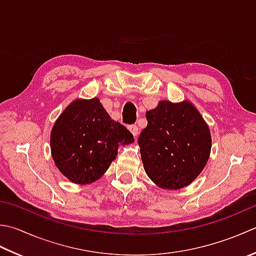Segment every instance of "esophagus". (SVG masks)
Returning <instances> with one entry per match:
<instances>
[{"instance_id": "34e87169", "label": "esophagus", "mask_w": 256, "mask_h": 256, "mask_svg": "<svg viewBox=\"0 0 256 256\" xmlns=\"http://www.w3.org/2000/svg\"><path fill=\"white\" fill-rule=\"evenodd\" d=\"M130 131H131L132 133H133V135L135 138H138V128L136 126V125L135 124H132V125H130Z\"/></svg>"}]
</instances>
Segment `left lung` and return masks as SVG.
<instances>
[{
  "label": "left lung",
  "mask_w": 256,
  "mask_h": 256,
  "mask_svg": "<svg viewBox=\"0 0 256 256\" xmlns=\"http://www.w3.org/2000/svg\"><path fill=\"white\" fill-rule=\"evenodd\" d=\"M138 140L145 172L160 188L178 190L202 172L211 151V133L193 105L161 101L146 112Z\"/></svg>",
  "instance_id": "obj_1"
}]
</instances>
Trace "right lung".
<instances>
[{"label":"right lung","mask_w":256,"mask_h":256,"mask_svg":"<svg viewBox=\"0 0 256 256\" xmlns=\"http://www.w3.org/2000/svg\"><path fill=\"white\" fill-rule=\"evenodd\" d=\"M133 142V134L113 121L96 98L72 102L51 132L54 163L76 184L96 181L116 158L118 143Z\"/></svg>","instance_id":"obj_1"}]
</instances>
